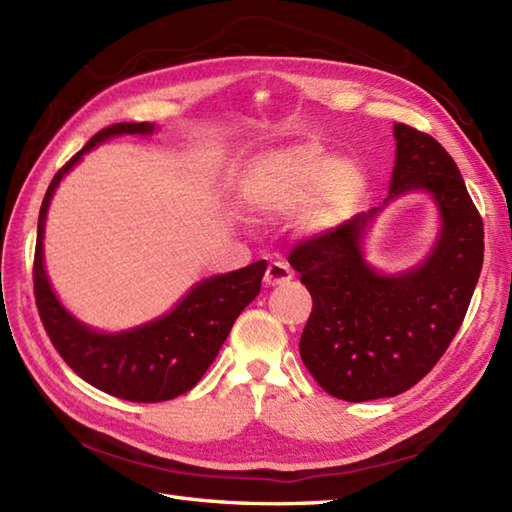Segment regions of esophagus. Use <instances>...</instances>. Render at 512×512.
<instances>
[{"instance_id":"1","label":"esophagus","mask_w":512,"mask_h":512,"mask_svg":"<svg viewBox=\"0 0 512 512\" xmlns=\"http://www.w3.org/2000/svg\"><path fill=\"white\" fill-rule=\"evenodd\" d=\"M290 279H292V270H290L286 264L275 262V264H270V266L266 268L264 284H266V286H284V284H288Z\"/></svg>"}]
</instances>
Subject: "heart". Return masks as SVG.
<instances>
[{
  "instance_id": "heart-1",
  "label": "heart",
  "mask_w": 512,
  "mask_h": 512,
  "mask_svg": "<svg viewBox=\"0 0 512 512\" xmlns=\"http://www.w3.org/2000/svg\"><path fill=\"white\" fill-rule=\"evenodd\" d=\"M250 215L275 220L292 211L299 237H323L356 213L367 193V171L352 156H332L317 140L259 154L239 178Z\"/></svg>"
}]
</instances>
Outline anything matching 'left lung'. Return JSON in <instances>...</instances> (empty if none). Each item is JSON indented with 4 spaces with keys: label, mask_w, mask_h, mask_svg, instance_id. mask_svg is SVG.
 <instances>
[{
    "label": "left lung",
    "mask_w": 512,
    "mask_h": 512,
    "mask_svg": "<svg viewBox=\"0 0 512 512\" xmlns=\"http://www.w3.org/2000/svg\"><path fill=\"white\" fill-rule=\"evenodd\" d=\"M394 138L383 204L288 259L314 301L299 343L303 363L347 402L398 396L429 374L460 330L484 262L482 217L447 149L405 123L394 125ZM409 192L430 195L439 235L420 265L389 274L366 259V237L377 213Z\"/></svg>",
    "instance_id": "obj_1"
}]
</instances>
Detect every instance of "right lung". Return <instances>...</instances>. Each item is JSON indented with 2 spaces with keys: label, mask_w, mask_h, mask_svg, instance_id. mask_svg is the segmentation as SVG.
Returning <instances> with one entry per match:
<instances>
[{
  "label": "right lung",
  "mask_w": 512,
  "mask_h": 512,
  "mask_svg": "<svg viewBox=\"0 0 512 512\" xmlns=\"http://www.w3.org/2000/svg\"><path fill=\"white\" fill-rule=\"evenodd\" d=\"M154 123H116L96 134L68 165L57 171L41 202L35 250V297L52 345L92 387L132 402H162L189 391L215 361L235 319L259 295L266 259L189 288L162 317L136 328L105 332L76 319L54 292L43 259V233L50 202L61 180L85 154L116 136H151Z\"/></svg>",
  "instance_id": "add662e5"
}]
</instances>
